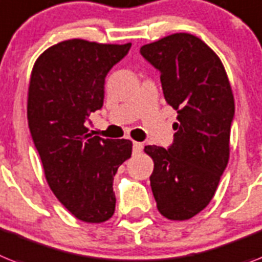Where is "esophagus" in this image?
<instances>
[{
    "instance_id": "esophagus-1",
    "label": "esophagus",
    "mask_w": 262,
    "mask_h": 262,
    "mask_svg": "<svg viewBox=\"0 0 262 262\" xmlns=\"http://www.w3.org/2000/svg\"><path fill=\"white\" fill-rule=\"evenodd\" d=\"M142 148H143V144L139 143V142H133L134 154H138V152H140V151H142Z\"/></svg>"
}]
</instances>
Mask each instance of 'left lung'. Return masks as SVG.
I'll return each instance as SVG.
<instances>
[{"instance_id": "8db88e82", "label": "left lung", "mask_w": 262, "mask_h": 262, "mask_svg": "<svg viewBox=\"0 0 262 262\" xmlns=\"http://www.w3.org/2000/svg\"><path fill=\"white\" fill-rule=\"evenodd\" d=\"M140 55L161 72L163 95L178 112L172 144L146 146L163 217L183 221L209 205L229 161L234 97L221 60L204 41L175 33L143 45Z\"/></svg>"}]
</instances>
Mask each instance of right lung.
Instances as JSON below:
<instances>
[{"instance_id":"1","label":"right lung","mask_w":262,"mask_h":262,"mask_svg":"<svg viewBox=\"0 0 262 262\" xmlns=\"http://www.w3.org/2000/svg\"><path fill=\"white\" fill-rule=\"evenodd\" d=\"M129 48L62 41L36 60L30 76L28 123L47 182L77 220L90 224L115 211L114 177L131 157L133 143L92 136L85 122L103 107L105 76Z\"/></svg>"}]
</instances>
